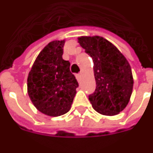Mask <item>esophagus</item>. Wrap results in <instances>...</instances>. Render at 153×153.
<instances>
[{"mask_svg":"<svg viewBox=\"0 0 153 153\" xmlns=\"http://www.w3.org/2000/svg\"><path fill=\"white\" fill-rule=\"evenodd\" d=\"M80 76H81V74H77V75H76V79H77V80L79 81V82Z\"/></svg>","mask_w":153,"mask_h":153,"instance_id":"esophagus-1","label":"esophagus"}]
</instances>
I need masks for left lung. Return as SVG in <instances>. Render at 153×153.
Masks as SVG:
<instances>
[{"label": "left lung", "instance_id": "left-lung-1", "mask_svg": "<svg viewBox=\"0 0 153 153\" xmlns=\"http://www.w3.org/2000/svg\"><path fill=\"white\" fill-rule=\"evenodd\" d=\"M78 42L94 62L96 89L88 96L95 111L114 116L129 102L133 88L132 69L117 47L101 36H80Z\"/></svg>", "mask_w": 153, "mask_h": 153}]
</instances>
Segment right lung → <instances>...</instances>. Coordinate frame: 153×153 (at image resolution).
Returning <instances> with one entry per match:
<instances>
[{
  "label": "right lung",
  "mask_w": 153,
  "mask_h": 153,
  "mask_svg": "<svg viewBox=\"0 0 153 153\" xmlns=\"http://www.w3.org/2000/svg\"><path fill=\"white\" fill-rule=\"evenodd\" d=\"M65 40H53L39 52L27 78L29 97L39 112L58 117L69 112L79 87L70 63L62 58Z\"/></svg>",
  "instance_id": "1"
}]
</instances>
